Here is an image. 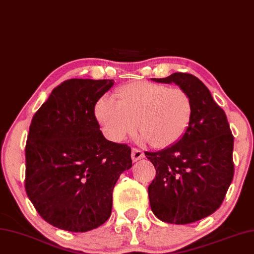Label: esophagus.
<instances>
[{"label": "esophagus", "mask_w": 254, "mask_h": 254, "mask_svg": "<svg viewBox=\"0 0 254 254\" xmlns=\"http://www.w3.org/2000/svg\"><path fill=\"white\" fill-rule=\"evenodd\" d=\"M131 157H132V160H133V162H138L139 159L143 158L144 154L141 150H140V149L133 148V149H132V152H131Z\"/></svg>", "instance_id": "esophagus-1"}]
</instances>
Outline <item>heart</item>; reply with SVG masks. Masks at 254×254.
Masks as SVG:
<instances>
[{
  "instance_id": "b5f03b06",
  "label": "heart",
  "mask_w": 254,
  "mask_h": 254,
  "mask_svg": "<svg viewBox=\"0 0 254 254\" xmlns=\"http://www.w3.org/2000/svg\"><path fill=\"white\" fill-rule=\"evenodd\" d=\"M119 100L100 98L95 114L108 139L120 142L136 128L155 148L170 147L187 133L193 120L190 95L180 87L136 81L119 88Z\"/></svg>"
}]
</instances>
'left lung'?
<instances>
[{
	"label": "left lung",
	"mask_w": 254,
	"mask_h": 254,
	"mask_svg": "<svg viewBox=\"0 0 254 254\" xmlns=\"http://www.w3.org/2000/svg\"><path fill=\"white\" fill-rule=\"evenodd\" d=\"M151 80L176 83L193 103V120L183 138L160 151L144 152L156 168L148 187L154 215L165 223L190 224L223 203L234 176V136L223 108L196 76L175 72Z\"/></svg>",
	"instance_id": "left-lung-1"
}]
</instances>
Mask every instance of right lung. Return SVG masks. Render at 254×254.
Returning a JSON list of instances; mask_svg holds the SVG:
<instances>
[{"label":"right lung","mask_w":254,"mask_h":254,"mask_svg":"<svg viewBox=\"0 0 254 254\" xmlns=\"http://www.w3.org/2000/svg\"><path fill=\"white\" fill-rule=\"evenodd\" d=\"M114 80L70 79L35 113L26 143L25 188L42 218L83 233L110 218L113 189L132 166L131 148L108 141L95 105Z\"/></svg>","instance_id":"right-lung-1"}]
</instances>
